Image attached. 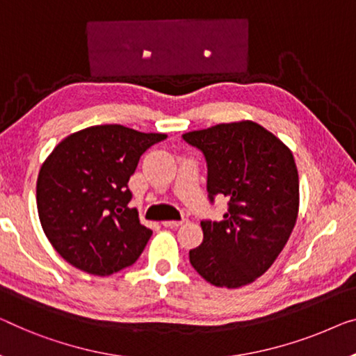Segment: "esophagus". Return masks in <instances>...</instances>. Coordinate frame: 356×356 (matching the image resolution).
<instances>
[{
  "label": "esophagus",
  "mask_w": 356,
  "mask_h": 356,
  "mask_svg": "<svg viewBox=\"0 0 356 356\" xmlns=\"http://www.w3.org/2000/svg\"><path fill=\"white\" fill-rule=\"evenodd\" d=\"M184 222L182 220H164L163 225L168 227V229H177V227L182 225Z\"/></svg>",
  "instance_id": "obj_1"
}]
</instances>
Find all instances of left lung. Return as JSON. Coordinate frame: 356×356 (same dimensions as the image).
Instances as JSON below:
<instances>
[{"label":"left lung","instance_id":"obj_1","mask_svg":"<svg viewBox=\"0 0 356 356\" xmlns=\"http://www.w3.org/2000/svg\"><path fill=\"white\" fill-rule=\"evenodd\" d=\"M203 153L208 198H229L220 222L201 220L203 243L190 264L219 288H240L267 272L283 251L299 211V176L288 147L252 121L182 136Z\"/></svg>","mask_w":356,"mask_h":356}]
</instances>
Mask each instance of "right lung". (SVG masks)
Masks as SVG:
<instances>
[{"mask_svg":"<svg viewBox=\"0 0 356 356\" xmlns=\"http://www.w3.org/2000/svg\"><path fill=\"white\" fill-rule=\"evenodd\" d=\"M164 139L121 124L92 126L65 137L42 163L36 182L40 222L68 264L105 277L139 259L152 230L127 206V182L140 156Z\"/></svg>","mask_w":356,"mask_h":356,"instance_id":"obj_1","label":"right lung"}]
</instances>
